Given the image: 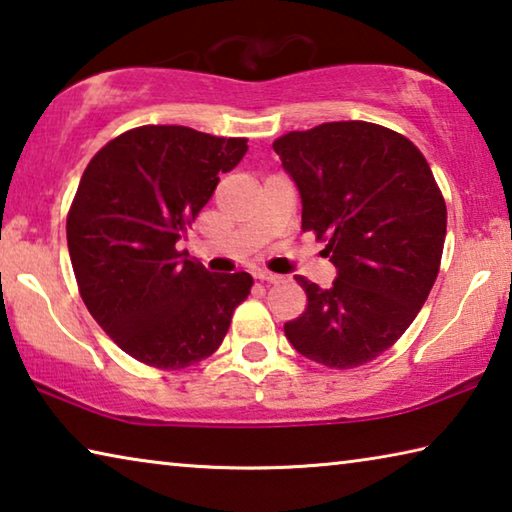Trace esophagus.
Returning a JSON list of instances; mask_svg holds the SVG:
<instances>
[{
	"label": "esophagus",
	"mask_w": 512,
	"mask_h": 512,
	"mask_svg": "<svg viewBox=\"0 0 512 512\" xmlns=\"http://www.w3.org/2000/svg\"><path fill=\"white\" fill-rule=\"evenodd\" d=\"M255 277L259 282H266V284H277L282 280V275H277V273H271V271H262V268H259V271H255Z\"/></svg>",
	"instance_id": "34e87169"
}]
</instances>
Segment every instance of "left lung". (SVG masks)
Segmentation results:
<instances>
[{"mask_svg":"<svg viewBox=\"0 0 512 512\" xmlns=\"http://www.w3.org/2000/svg\"><path fill=\"white\" fill-rule=\"evenodd\" d=\"M273 151L302 198V230L325 241L339 277L296 282L307 307L284 323L302 357L348 370L409 329L436 282L447 207L418 146L370 121H327L277 137Z\"/></svg>","mask_w":512,"mask_h":512,"instance_id":"1","label":"left lung"}]
</instances>
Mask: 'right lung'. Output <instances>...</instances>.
Masks as SVG:
<instances>
[{
    "mask_svg": "<svg viewBox=\"0 0 512 512\" xmlns=\"http://www.w3.org/2000/svg\"><path fill=\"white\" fill-rule=\"evenodd\" d=\"M246 142L140 126L83 171L67 214L76 284L103 332L146 366L180 370L210 357L253 287L248 273H210L176 248Z\"/></svg>",
    "mask_w": 512,
    "mask_h": 512,
    "instance_id": "add662e5",
    "label": "right lung"
}]
</instances>
